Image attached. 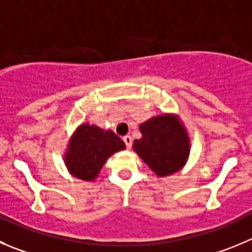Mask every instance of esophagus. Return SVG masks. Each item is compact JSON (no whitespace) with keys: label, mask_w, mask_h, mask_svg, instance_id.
<instances>
[{"label":"esophagus","mask_w":252,"mask_h":252,"mask_svg":"<svg viewBox=\"0 0 252 252\" xmlns=\"http://www.w3.org/2000/svg\"><path fill=\"white\" fill-rule=\"evenodd\" d=\"M122 140H124L125 145H126V147H127V148H130L131 146H132V137H131L130 135L124 136V137H122Z\"/></svg>","instance_id":"1"}]
</instances>
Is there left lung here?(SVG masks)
Returning a JSON list of instances; mask_svg holds the SVG:
<instances>
[{"label": "left lung", "instance_id": "obj_1", "mask_svg": "<svg viewBox=\"0 0 252 252\" xmlns=\"http://www.w3.org/2000/svg\"><path fill=\"white\" fill-rule=\"evenodd\" d=\"M142 137L133 150L159 177L179 171L189 155V141L181 122L174 116L160 115L140 126Z\"/></svg>", "mask_w": 252, "mask_h": 252}]
</instances>
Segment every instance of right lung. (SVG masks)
<instances>
[{"mask_svg": "<svg viewBox=\"0 0 252 252\" xmlns=\"http://www.w3.org/2000/svg\"><path fill=\"white\" fill-rule=\"evenodd\" d=\"M124 148V141L112 131H104L88 124L81 125L69 145L66 167L74 177L93 181L107 158Z\"/></svg>", "mask_w": 252, "mask_h": 252, "instance_id": "add662e5", "label": "right lung"}]
</instances>
